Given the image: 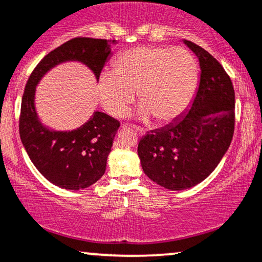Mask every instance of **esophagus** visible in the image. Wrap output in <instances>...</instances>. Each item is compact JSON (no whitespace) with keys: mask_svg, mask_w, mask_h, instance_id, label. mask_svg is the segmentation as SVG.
<instances>
[{"mask_svg":"<svg viewBox=\"0 0 262 262\" xmlns=\"http://www.w3.org/2000/svg\"><path fill=\"white\" fill-rule=\"evenodd\" d=\"M123 128H124V129L127 128V125H123ZM133 129H135V130H137L138 133L140 134V135H144V134H145V130H144V129H141V128H139V127H133Z\"/></svg>","mask_w":262,"mask_h":262,"instance_id":"esophagus-1","label":"esophagus"}]
</instances>
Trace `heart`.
<instances>
[{
  "instance_id": "1",
  "label": "heart",
  "mask_w": 262,
  "mask_h": 262,
  "mask_svg": "<svg viewBox=\"0 0 262 262\" xmlns=\"http://www.w3.org/2000/svg\"><path fill=\"white\" fill-rule=\"evenodd\" d=\"M200 69L196 58L184 48L144 46L122 52L114 72L98 79L101 105L114 117H122L139 92L141 118L168 123L185 111L194 97Z\"/></svg>"
}]
</instances>
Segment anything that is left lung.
Here are the masks:
<instances>
[{
	"instance_id": "obj_1",
	"label": "left lung",
	"mask_w": 262,
	"mask_h": 262,
	"mask_svg": "<svg viewBox=\"0 0 262 262\" xmlns=\"http://www.w3.org/2000/svg\"><path fill=\"white\" fill-rule=\"evenodd\" d=\"M198 57L201 79L186 114L141 138L138 155L144 173L168 190L196 186L210 175L232 141L234 91L230 76L213 55L184 41Z\"/></svg>"
}]
</instances>
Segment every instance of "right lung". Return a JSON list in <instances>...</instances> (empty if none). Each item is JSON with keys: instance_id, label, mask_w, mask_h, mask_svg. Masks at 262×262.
Segmentation results:
<instances>
[{"instance_id": "add662e5", "label": "right lung", "mask_w": 262, "mask_h": 262, "mask_svg": "<svg viewBox=\"0 0 262 262\" xmlns=\"http://www.w3.org/2000/svg\"><path fill=\"white\" fill-rule=\"evenodd\" d=\"M115 39L76 37L48 53L30 75L21 99L19 134L30 160L43 177L65 190H82L100 179L106 169L120 122L95 111L89 121L74 130L57 132L43 125L35 108L36 85L61 62L81 61L99 79L111 55Z\"/></svg>"}]
</instances>
